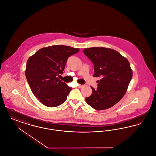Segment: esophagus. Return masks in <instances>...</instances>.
Masks as SVG:
<instances>
[{
  "label": "esophagus",
  "instance_id": "1",
  "mask_svg": "<svg viewBox=\"0 0 156 156\" xmlns=\"http://www.w3.org/2000/svg\"><path fill=\"white\" fill-rule=\"evenodd\" d=\"M83 87V85H78V88H82V87Z\"/></svg>",
  "mask_w": 156,
  "mask_h": 156
}]
</instances>
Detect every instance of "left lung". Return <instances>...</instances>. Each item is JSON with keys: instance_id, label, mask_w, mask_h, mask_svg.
Listing matches in <instances>:
<instances>
[{"instance_id": "8db88e82", "label": "left lung", "mask_w": 156, "mask_h": 156, "mask_svg": "<svg viewBox=\"0 0 156 156\" xmlns=\"http://www.w3.org/2000/svg\"><path fill=\"white\" fill-rule=\"evenodd\" d=\"M83 53L94 65V77L101 79L98 88L92 87V95L85 98L87 103L98 110L109 109L119 102L126 94L133 72L129 61L111 48H84Z\"/></svg>"}]
</instances>
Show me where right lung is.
<instances>
[{"label": "right lung", "instance_id": "1", "mask_svg": "<svg viewBox=\"0 0 156 156\" xmlns=\"http://www.w3.org/2000/svg\"><path fill=\"white\" fill-rule=\"evenodd\" d=\"M80 51L67 45L40 49L27 60L25 74L33 94L41 104L56 107L63 104L71 90L58 76L63 73L67 59Z\"/></svg>", "mask_w": 156, "mask_h": 156}]
</instances>
